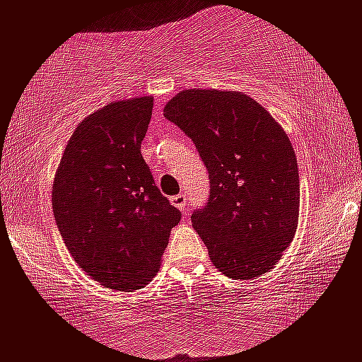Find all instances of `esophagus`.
<instances>
[{
  "instance_id": "1",
  "label": "esophagus",
  "mask_w": 362,
  "mask_h": 362,
  "mask_svg": "<svg viewBox=\"0 0 362 362\" xmlns=\"http://www.w3.org/2000/svg\"><path fill=\"white\" fill-rule=\"evenodd\" d=\"M171 203H173L174 206H176L177 209H181V211L185 213V211H186V208H188V196L182 194V193L176 194V196H173Z\"/></svg>"
}]
</instances>
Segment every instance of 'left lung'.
<instances>
[{"instance_id":"8db88e82","label":"left lung","mask_w":362,"mask_h":362,"mask_svg":"<svg viewBox=\"0 0 362 362\" xmlns=\"http://www.w3.org/2000/svg\"><path fill=\"white\" fill-rule=\"evenodd\" d=\"M208 169L206 206L191 215L215 267L235 280L274 269L298 223L297 158L280 124L242 92L182 90L164 107Z\"/></svg>"}]
</instances>
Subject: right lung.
<instances>
[{"label": "right lung", "instance_id": "obj_1", "mask_svg": "<svg viewBox=\"0 0 362 362\" xmlns=\"http://www.w3.org/2000/svg\"><path fill=\"white\" fill-rule=\"evenodd\" d=\"M153 100L110 102L83 119L53 181V215L66 250L93 280L115 290L153 280L181 220L141 154Z\"/></svg>", "mask_w": 362, "mask_h": 362}]
</instances>
